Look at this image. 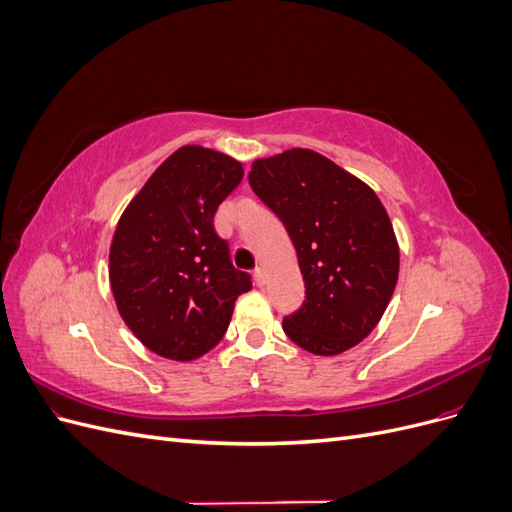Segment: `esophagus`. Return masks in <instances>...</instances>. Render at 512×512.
<instances>
[{
	"mask_svg": "<svg viewBox=\"0 0 512 512\" xmlns=\"http://www.w3.org/2000/svg\"><path fill=\"white\" fill-rule=\"evenodd\" d=\"M254 280H256V286H265L267 284V273H265V269L262 267H256V271H254Z\"/></svg>",
	"mask_w": 512,
	"mask_h": 512,
	"instance_id": "obj_1",
	"label": "esophagus"
}]
</instances>
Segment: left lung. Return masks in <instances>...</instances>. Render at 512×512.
Wrapping results in <instances>:
<instances>
[{
  "instance_id": "obj_1",
  "label": "left lung",
  "mask_w": 512,
  "mask_h": 512,
  "mask_svg": "<svg viewBox=\"0 0 512 512\" xmlns=\"http://www.w3.org/2000/svg\"><path fill=\"white\" fill-rule=\"evenodd\" d=\"M252 190L280 218L305 282L284 333L318 356L350 350L376 329L399 275L395 230L376 192L312 149L254 160Z\"/></svg>"
}]
</instances>
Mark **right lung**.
<instances>
[{
    "instance_id": "add662e5",
    "label": "right lung",
    "mask_w": 512,
    "mask_h": 512,
    "mask_svg": "<svg viewBox=\"0 0 512 512\" xmlns=\"http://www.w3.org/2000/svg\"><path fill=\"white\" fill-rule=\"evenodd\" d=\"M243 179L226 153L179 147L121 213L108 254L119 314L141 344L170 361H194L220 344L250 275L232 267L213 228Z\"/></svg>"
}]
</instances>
